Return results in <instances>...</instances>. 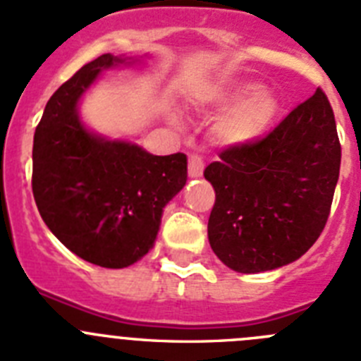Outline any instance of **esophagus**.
<instances>
[{"label":"esophagus","mask_w":361,"mask_h":361,"mask_svg":"<svg viewBox=\"0 0 361 361\" xmlns=\"http://www.w3.org/2000/svg\"><path fill=\"white\" fill-rule=\"evenodd\" d=\"M203 158L200 154H190L189 156V176L198 178L203 174Z\"/></svg>","instance_id":"34e87169"}]
</instances>
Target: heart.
Returning <instances> with one entry per match:
<instances>
[{
	"mask_svg": "<svg viewBox=\"0 0 361 361\" xmlns=\"http://www.w3.org/2000/svg\"><path fill=\"white\" fill-rule=\"evenodd\" d=\"M211 105L225 109L233 105L216 123V136L227 145H247L263 136L278 116V99L269 90L255 85L218 87L209 96Z\"/></svg>",
	"mask_w": 361,
	"mask_h": 361,
	"instance_id": "b5f03b06",
	"label": "heart"
}]
</instances>
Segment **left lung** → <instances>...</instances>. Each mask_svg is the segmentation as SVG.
<instances>
[{
	"label": "left lung",
	"mask_w": 361,
	"mask_h": 361,
	"mask_svg": "<svg viewBox=\"0 0 361 361\" xmlns=\"http://www.w3.org/2000/svg\"><path fill=\"white\" fill-rule=\"evenodd\" d=\"M341 145L327 96L316 89L271 133L228 145L203 171L214 187L209 241L233 271H272L311 249L327 224Z\"/></svg>",
	"instance_id": "left-lung-1"
}]
</instances>
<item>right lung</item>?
<instances>
[{
  "label": "right lung",
  "instance_id": "right-lung-1",
  "mask_svg": "<svg viewBox=\"0 0 361 361\" xmlns=\"http://www.w3.org/2000/svg\"><path fill=\"white\" fill-rule=\"evenodd\" d=\"M102 54L59 87L34 133L32 192L47 227L68 250L106 269L133 265L154 245L163 207L183 189L187 156H152L89 133L78 102L103 68Z\"/></svg>",
  "mask_w": 361,
  "mask_h": 361
}]
</instances>
